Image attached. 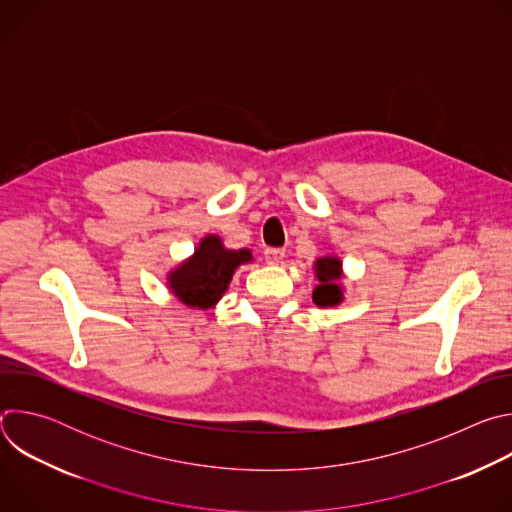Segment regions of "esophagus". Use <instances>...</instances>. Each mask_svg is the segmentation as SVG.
Here are the masks:
<instances>
[{
	"label": "esophagus",
	"instance_id": "obj_1",
	"mask_svg": "<svg viewBox=\"0 0 512 512\" xmlns=\"http://www.w3.org/2000/svg\"><path fill=\"white\" fill-rule=\"evenodd\" d=\"M263 255H265V261H267L269 265H279V263L283 261V257H285V251H283V249L267 247V249L263 251Z\"/></svg>",
	"mask_w": 512,
	"mask_h": 512
}]
</instances>
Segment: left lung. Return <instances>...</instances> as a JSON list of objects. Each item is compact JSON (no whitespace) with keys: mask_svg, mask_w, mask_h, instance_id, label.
<instances>
[{"mask_svg":"<svg viewBox=\"0 0 512 512\" xmlns=\"http://www.w3.org/2000/svg\"><path fill=\"white\" fill-rule=\"evenodd\" d=\"M314 271H316V279H318V285L314 287V294H312L314 304L320 308L338 306L344 300L342 285H340L342 261L334 255L320 257L314 263Z\"/></svg>","mask_w":512,"mask_h":512,"instance_id":"left-lung-1","label":"left lung"}]
</instances>
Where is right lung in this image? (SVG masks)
<instances>
[{
  "instance_id": "right-lung-1",
  "label": "right lung",
  "mask_w": 512,
  "mask_h": 512,
  "mask_svg": "<svg viewBox=\"0 0 512 512\" xmlns=\"http://www.w3.org/2000/svg\"><path fill=\"white\" fill-rule=\"evenodd\" d=\"M251 261L249 249H227L221 237L206 235L194 255L168 273V285L182 304L208 310L223 298L237 267Z\"/></svg>"
}]
</instances>
